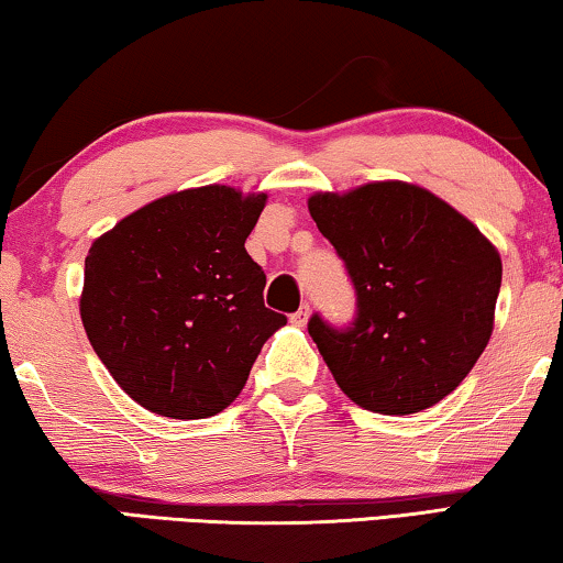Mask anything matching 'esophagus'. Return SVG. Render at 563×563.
<instances>
[{"instance_id":"1","label":"esophagus","mask_w":563,"mask_h":563,"mask_svg":"<svg viewBox=\"0 0 563 563\" xmlns=\"http://www.w3.org/2000/svg\"><path fill=\"white\" fill-rule=\"evenodd\" d=\"M309 320V305H301L295 314H291V324H297V328H305Z\"/></svg>"}]
</instances>
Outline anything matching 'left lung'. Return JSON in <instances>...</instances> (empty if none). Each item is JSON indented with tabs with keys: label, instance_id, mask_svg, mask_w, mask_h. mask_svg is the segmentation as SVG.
Segmentation results:
<instances>
[{
	"label": "left lung",
	"instance_id": "obj_1",
	"mask_svg": "<svg viewBox=\"0 0 563 563\" xmlns=\"http://www.w3.org/2000/svg\"><path fill=\"white\" fill-rule=\"evenodd\" d=\"M355 289V317H309L338 386L363 409L417 413L450 396L493 332L503 264L490 241L417 185L371 183L309 198Z\"/></svg>",
	"mask_w": 563,
	"mask_h": 563
}]
</instances>
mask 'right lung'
I'll list each match as a JSON object with an SVG mask.
<instances>
[{
	"instance_id": "obj_1",
	"label": "right lung",
	"mask_w": 563,
	"mask_h": 563,
	"mask_svg": "<svg viewBox=\"0 0 563 563\" xmlns=\"http://www.w3.org/2000/svg\"><path fill=\"white\" fill-rule=\"evenodd\" d=\"M266 195L208 185L159 198L93 241L80 320L113 380L152 413L206 419L246 386L287 317L246 254Z\"/></svg>"
}]
</instances>
